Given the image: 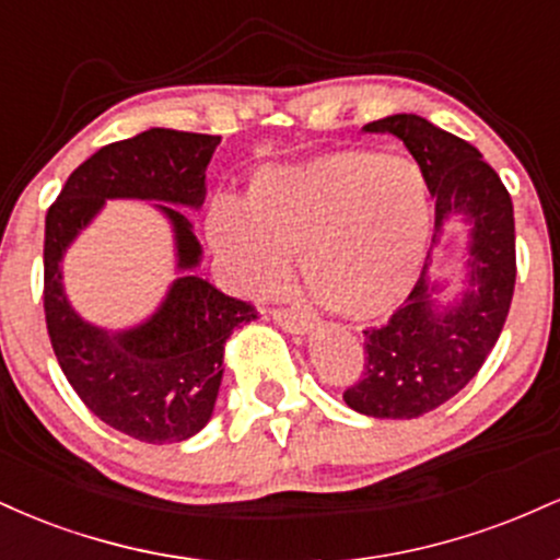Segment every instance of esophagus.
<instances>
[{"instance_id":"esophagus-1","label":"esophagus","mask_w":560,"mask_h":560,"mask_svg":"<svg viewBox=\"0 0 560 560\" xmlns=\"http://www.w3.org/2000/svg\"><path fill=\"white\" fill-rule=\"evenodd\" d=\"M273 320L281 326V329L294 331V334H307L313 326H316V318H313L311 313L292 311V307H276Z\"/></svg>"}]
</instances>
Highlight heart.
<instances>
[{"label":"heart","mask_w":560,"mask_h":560,"mask_svg":"<svg viewBox=\"0 0 560 560\" xmlns=\"http://www.w3.org/2000/svg\"><path fill=\"white\" fill-rule=\"evenodd\" d=\"M208 240L244 292H276L300 253L307 287L331 313L378 318L419 276L427 186L410 160L361 147L262 165L244 208L234 199L210 205Z\"/></svg>","instance_id":"b5f03b06"}]
</instances>
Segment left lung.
<instances>
[{"label":"left lung","mask_w":560,"mask_h":560,"mask_svg":"<svg viewBox=\"0 0 560 560\" xmlns=\"http://www.w3.org/2000/svg\"><path fill=\"white\" fill-rule=\"evenodd\" d=\"M365 131L395 133L416 158L434 197V242L447 218L464 215L471 223L468 287L460 300L440 311L423 262L421 279L387 324L363 331L361 378L342 392L358 413L416 419L458 395L503 331L516 287L513 202L477 147L421 115H389Z\"/></svg>","instance_id":"8db88e82"}]
</instances>
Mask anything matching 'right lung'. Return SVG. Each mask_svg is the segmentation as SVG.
<instances>
[{"mask_svg":"<svg viewBox=\"0 0 560 560\" xmlns=\"http://www.w3.org/2000/svg\"><path fill=\"white\" fill-rule=\"evenodd\" d=\"M218 144L221 137L173 128L113 141L70 173L47 210L44 318L57 363L96 419L150 445L189 440L210 421L223 376V345L236 326L258 318V311L191 273L176 279L144 326L110 337L68 305L60 258L105 199L139 197L168 202L158 208L176 231L178 268H195L199 242L176 205H202L205 168Z\"/></svg>","mask_w":560,"mask_h":560,"instance_id":"add662e5","label":"right lung"}]
</instances>
